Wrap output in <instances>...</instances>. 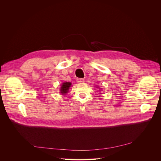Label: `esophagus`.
<instances>
[{
    "label": "esophagus",
    "instance_id": "34e87169",
    "mask_svg": "<svg viewBox=\"0 0 161 161\" xmlns=\"http://www.w3.org/2000/svg\"><path fill=\"white\" fill-rule=\"evenodd\" d=\"M76 81H77V83H81L84 82V80H83V78H78V79L76 80Z\"/></svg>",
    "mask_w": 161,
    "mask_h": 161
}]
</instances>
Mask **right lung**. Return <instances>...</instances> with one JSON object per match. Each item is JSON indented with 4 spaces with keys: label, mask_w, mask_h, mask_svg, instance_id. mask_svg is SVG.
<instances>
[{
    "label": "right lung",
    "mask_w": 161,
    "mask_h": 161,
    "mask_svg": "<svg viewBox=\"0 0 161 161\" xmlns=\"http://www.w3.org/2000/svg\"><path fill=\"white\" fill-rule=\"evenodd\" d=\"M71 86V82H64L62 84V86L60 87V92L62 95H65L69 91V89Z\"/></svg>",
    "instance_id": "1"
}]
</instances>
